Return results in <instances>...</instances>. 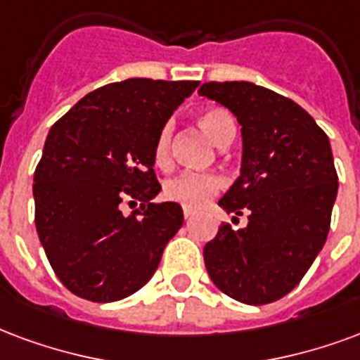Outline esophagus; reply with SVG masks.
<instances>
[{
    "label": "esophagus",
    "mask_w": 360,
    "mask_h": 360,
    "mask_svg": "<svg viewBox=\"0 0 360 360\" xmlns=\"http://www.w3.org/2000/svg\"><path fill=\"white\" fill-rule=\"evenodd\" d=\"M183 215H185V219H191L194 215V210H191V207H183Z\"/></svg>",
    "instance_id": "obj_1"
}]
</instances>
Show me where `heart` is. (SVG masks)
<instances>
[{
  "label": "heart",
  "mask_w": 360,
  "mask_h": 360,
  "mask_svg": "<svg viewBox=\"0 0 360 360\" xmlns=\"http://www.w3.org/2000/svg\"><path fill=\"white\" fill-rule=\"evenodd\" d=\"M198 122L202 129L207 133V137L219 146H227L236 133L234 118L223 108H210L200 114ZM172 124H166L162 126L154 141V164L162 169H166L172 164ZM221 187H223V179L217 173L181 172L179 175L164 183V196L167 200L177 202L185 207H200L207 200H212Z\"/></svg>",
  "instance_id": "1"
}]
</instances>
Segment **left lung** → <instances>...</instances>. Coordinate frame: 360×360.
I'll list each match as a JSON object with an SVG mask.
<instances>
[{"instance_id":"left-lung-1","label":"left lung","mask_w":360,"mask_h":360,"mask_svg":"<svg viewBox=\"0 0 360 360\" xmlns=\"http://www.w3.org/2000/svg\"><path fill=\"white\" fill-rule=\"evenodd\" d=\"M202 97L227 106L242 126V169L219 200L248 225H221L204 246L217 288L265 305L300 284L326 242L338 173L328 137L302 106L250 82H207ZM236 219V217H233Z\"/></svg>"}]
</instances>
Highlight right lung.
Returning a JSON list of instances; mask_svg holds the SVG:
<instances>
[{
    "instance_id": "right-lung-1",
    "label": "right lung",
    "mask_w": 360,
    "mask_h": 360,
    "mask_svg": "<svg viewBox=\"0 0 360 360\" xmlns=\"http://www.w3.org/2000/svg\"><path fill=\"white\" fill-rule=\"evenodd\" d=\"M200 82L131 78L87 93L55 122L34 172L36 229L58 281L108 303L143 288L183 225L162 191L154 141ZM141 202L129 216L124 201Z\"/></svg>"
}]
</instances>
